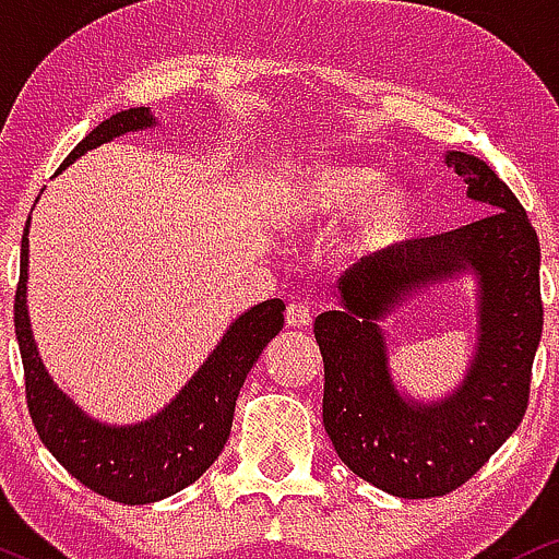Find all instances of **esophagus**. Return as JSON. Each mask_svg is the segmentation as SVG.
I'll use <instances>...</instances> for the list:
<instances>
[{"instance_id": "esophagus-1", "label": "esophagus", "mask_w": 559, "mask_h": 559, "mask_svg": "<svg viewBox=\"0 0 559 559\" xmlns=\"http://www.w3.org/2000/svg\"><path fill=\"white\" fill-rule=\"evenodd\" d=\"M287 328H306L311 322V306L306 304H290L285 311Z\"/></svg>"}]
</instances>
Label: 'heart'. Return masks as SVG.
Masks as SVG:
<instances>
[{
    "label": "heart",
    "mask_w": 559,
    "mask_h": 559,
    "mask_svg": "<svg viewBox=\"0 0 559 559\" xmlns=\"http://www.w3.org/2000/svg\"><path fill=\"white\" fill-rule=\"evenodd\" d=\"M269 213L287 235L332 227L350 213L346 248L378 255L406 240L417 222V198L401 181H380V174L361 163L328 160L285 174Z\"/></svg>",
    "instance_id": "heart-1"
}]
</instances>
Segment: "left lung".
<instances>
[{
    "label": "left lung",
    "instance_id": "1",
    "mask_svg": "<svg viewBox=\"0 0 559 559\" xmlns=\"http://www.w3.org/2000/svg\"><path fill=\"white\" fill-rule=\"evenodd\" d=\"M443 163L486 216L359 261L337 282V309L313 322L332 447L350 473L401 499L454 491L518 430L544 324L542 248L520 200L475 155L449 150ZM462 273L476 277L466 380L436 402L412 400L392 380L379 322L417 292Z\"/></svg>",
    "mask_w": 559,
    "mask_h": 559
}]
</instances>
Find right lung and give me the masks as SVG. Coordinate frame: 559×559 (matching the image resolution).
<instances>
[{"label": "right lung", "mask_w": 559, "mask_h": 559, "mask_svg": "<svg viewBox=\"0 0 559 559\" xmlns=\"http://www.w3.org/2000/svg\"><path fill=\"white\" fill-rule=\"evenodd\" d=\"M158 127L150 108H129L110 116L76 144L58 168L66 171L99 144L129 131ZM28 227L21 242V282L15 293V335L26 372V399L41 443L73 478L99 497L121 504H150L171 497L209 469L222 454L235 417V401L250 367L285 324V304L263 300L235 319L198 372L150 419L110 425L94 419L62 393L44 367L28 319Z\"/></svg>", "instance_id": "right-lung-1"}]
</instances>
